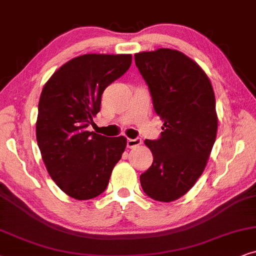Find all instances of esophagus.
<instances>
[{"label":"esophagus","mask_w":256,"mask_h":256,"mask_svg":"<svg viewBox=\"0 0 256 256\" xmlns=\"http://www.w3.org/2000/svg\"><path fill=\"white\" fill-rule=\"evenodd\" d=\"M142 144V139L140 138H134V139H128V148H137Z\"/></svg>","instance_id":"34e87169"}]
</instances>
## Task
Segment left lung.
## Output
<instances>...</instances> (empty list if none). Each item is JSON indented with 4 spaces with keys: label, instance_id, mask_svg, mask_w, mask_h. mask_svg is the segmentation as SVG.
I'll return each mask as SVG.
<instances>
[{
    "label": "left lung",
    "instance_id": "left-lung-1",
    "mask_svg": "<svg viewBox=\"0 0 256 256\" xmlns=\"http://www.w3.org/2000/svg\"><path fill=\"white\" fill-rule=\"evenodd\" d=\"M134 60L164 122L160 138L145 140L153 162L140 185L152 199L171 202L188 192L206 168L218 131L214 91L205 71L178 50L142 51Z\"/></svg>",
    "mask_w": 256,
    "mask_h": 256
}]
</instances>
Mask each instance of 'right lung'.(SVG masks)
I'll return each mask as SVG.
<instances>
[{
    "label": "right lung",
    "mask_w": 256,
    "mask_h": 256,
    "mask_svg": "<svg viewBox=\"0 0 256 256\" xmlns=\"http://www.w3.org/2000/svg\"><path fill=\"white\" fill-rule=\"evenodd\" d=\"M131 54H86L54 71L38 103L36 138L51 179L68 196L88 200L108 187L126 138L88 131L102 94L131 66Z\"/></svg>",
    "instance_id": "right-lung-1"
}]
</instances>
